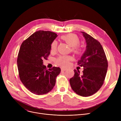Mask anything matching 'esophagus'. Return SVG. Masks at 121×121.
Instances as JSON below:
<instances>
[{"instance_id": "obj_1", "label": "esophagus", "mask_w": 121, "mask_h": 121, "mask_svg": "<svg viewBox=\"0 0 121 121\" xmlns=\"http://www.w3.org/2000/svg\"><path fill=\"white\" fill-rule=\"evenodd\" d=\"M67 70V69H65V68H61V71L63 72V71H65Z\"/></svg>"}]
</instances>
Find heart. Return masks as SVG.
I'll list each match as a JSON object with an SVG mask.
<instances>
[{
	"instance_id": "heart-1",
	"label": "heart",
	"mask_w": 121,
	"mask_h": 121,
	"mask_svg": "<svg viewBox=\"0 0 121 121\" xmlns=\"http://www.w3.org/2000/svg\"><path fill=\"white\" fill-rule=\"evenodd\" d=\"M61 39L65 42L69 46L71 47L73 52L77 54H80L81 52L82 48L79 45L80 40L78 37L74 34H68L63 35L61 37ZM57 42L53 41L50 44V52H54L57 48ZM72 59V57L70 56H60L56 60V63L57 65L62 67L67 66L69 62Z\"/></svg>"
}]
</instances>
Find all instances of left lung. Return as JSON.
<instances>
[{
	"label": "left lung",
	"instance_id": "8db88e82",
	"mask_svg": "<svg viewBox=\"0 0 121 121\" xmlns=\"http://www.w3.org/2000/svg\"><path fill=\"white\" fill-rule=\"evenodd\" d=\"M87 44L85 52L78 62L83 67L81 73L74 69L73 77L69 79L73 90L82 97H88L96 93L104 81L108 62L100 43L90 35L81 32Z\"/></svg>",
	"mask_w": 121,
	"mask_h": 121
}]
</instances>
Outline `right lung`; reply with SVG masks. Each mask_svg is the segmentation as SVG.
Returning a JSON list of instances; mask_svg holds the SVG:
<instances>
[{
	"mask_svg": "<svg viewBox=\"0 0 121 121\" xmlns=\"http://www.w3.org/2000/svg\"><path fill=\"white\" fill-rule=\"evenodd\" d=\"M57 36L51 31H37L22 42L19 50V77L24 86L35 95H44L52 90L61 72L59 67L47 69L43 62V59H48L51 43Z\"/></svg>",
	"mask_w": 121,
	"mask_h": 121,
	"instance_id": "right-lung-1",
	"label": "right lung"
}]
</instances>
